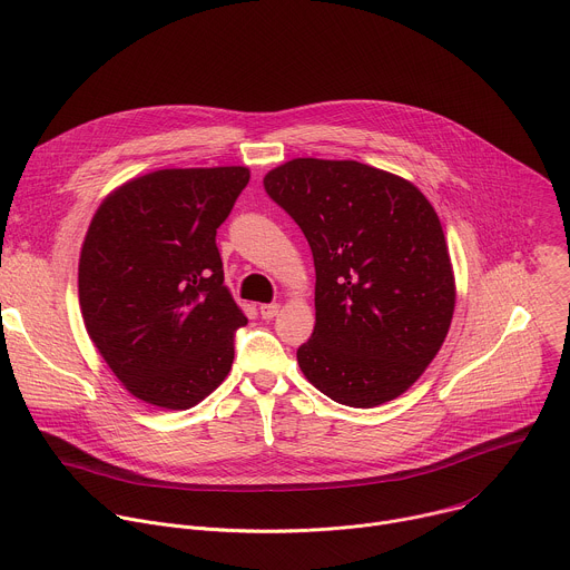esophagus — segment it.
Wrapping results in <instances>:
<instances>
[{
  "label": "esophagus",
  "mask_w": 570,
  "mask_h": 570,
  "mask_svg": "<svg viewBox=\"0 0 570 570\" xmlns=\"http://www.w3.org/2000/svg\"><path fill=\"white\" fill-rule=\"evenodd\" d=\"M259 313H262L264 320H273V317L279 313V304H277V302H273V304H262Z\"/></svg>",
  "instance_id": "1"
}]
</instances>
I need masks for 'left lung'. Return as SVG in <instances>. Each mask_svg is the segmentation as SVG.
<instances>
[{
    "label": "left lung",
    "mask_w": 570,
    "mask_h": 570,
    "mask_svg": "<svg viewBox=\"0 0 570 570\" xmlns=\"http://www.w3.org/2000/svg\"><path fill=\"white\" fill-rule=\"evenodd\" d=\"M315 264V327L304 376L330 399L372 409L409 390L451 327L455 284L424 194L354 159L297 157L264 178Z\"/></svg>",
    "instance_id": "obj_1"
}]
</instances>
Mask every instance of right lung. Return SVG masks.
<instances>
[{"instance_id":"1","label":"right lung","mask_w":570,"mask_h":570,"mask_svg":"<svg viewBox=\"0 0 570 570\" xmlns=\"http://www.w3.org/2000/svg\"><path fill=\"white\" fill-rule=\"evenodd\" d=\"M246 167L165 169L126 183L95 214L78 302L97 350L137 399L187 411L216 390L248 317L223 284L216 229Z\"/></svg>"}]
</instances>
